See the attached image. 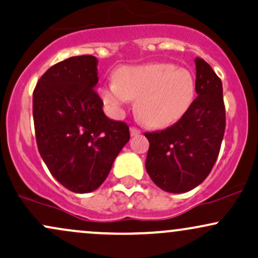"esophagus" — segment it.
Listing matches in <instances>:
<instances>
[{
  "instance_id": "34e87169",
  "label": "esophagus",
  "mask_w": 258,
  "mask_h": 258,
  "mask_svg": "<svg viewBox=\"0 0 258 258\" xmlns=\"http://www.w3.org/2000/svg\"><path fill=\"white\" fill-rule=\"evenodd\" d=\"M130 132H131V136H138L141 133V130H138L137 127H131Z\"/></svg>"
}]
</instances>
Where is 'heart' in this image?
I'll use <instances>...</instances> for the list:
<instances>
[{
  "instance_id": "obj_1",
  "label": "heart",
  "mask_w": 258,
  "mask_h": 258,
  "mask_svg": "<svg viewBox=\"0 0 258 258\" xmlns=\"http://www.w3.org/2000/svg\"><path fill=\"white\" fill-rule=\"evenodd\" d=\"M194 96L193 74L170 63L122 67L115 74V81L100 88L103 102L115 115H122L131 99H136V114L150 127L177 122L190 108Z\"/></svg>"
}]
</instances>
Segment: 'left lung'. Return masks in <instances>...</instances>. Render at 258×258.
Here are the masks:
<instances>
[{
  "instance_id": "8db88e82",
  "label": "left lung",
  "mask_w": 258,
  "mask_h": 258,
  "mask_svg": "<svg viewBox=\"0 0 258 258\" xmlns=\"http://www.w3.org/2000/svg\"><path fill=\"white\" fill-rule=\"evenodd\" d=\"M198 97L180 119L164 131L144 133L149 141L147 172L159 188L185 193L211 172L226 128L220 78L204 59L195 58Z\"/></svg>"
}]
</instances>
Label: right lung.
<instances>
[{
    "label": "right lung",
    "instance_id": "obj_1",
    "mask_svg": "<svg viewBox=\"0 0 258 258\" xmlns=\"http://www.w3.org/2000/svg\"><path fill=\"white\" fill-rule=\"evenodd\" d=\"M97 64L93 55L59 61L41 76L32 96L41 158L61 185L79 194L99 188L130 141L128 126L103 111Z\"/></svg>",
    "mask_w": 258,
    "mask_h": 258
}]
</instances>
